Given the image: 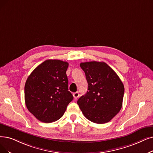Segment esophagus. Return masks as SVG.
<instances>
[{
  "label": "esophagus",
  "mask_w": 153,
  "mask_h": 153,
  "mask_svg": "<svg viewBox=\"0 0 153 153\" xmlns=\"http://www.w3.org/2000/svg\"><path fill=\"white\" fill-rule=\"evenodd\" d=\"M73 97H74L75 99H77L78 97H79V95H80V94H79L78 92H75V93L73 94Z\"/></svg>",
  "instance_id": "34e87169"
}]
</instances>
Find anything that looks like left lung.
<instances>
[{
	"label": "left lung",
	"instance_id": "obj_1",
	"mask_svg": "<svg viewBox=\"0 0 153 153\" xmlns=\"http://www.w3.org/2000/svg\"><path fill=\"white\" fill-rule=\"evenodd\" d=\"M88 82V91L77 101L84 116L97 124L109 122L123 105L124 85L119 76L104 62L80 63Z\"/></svg>",
	"mask_w": 153,
	"mask_h": 153
}]
</instances>
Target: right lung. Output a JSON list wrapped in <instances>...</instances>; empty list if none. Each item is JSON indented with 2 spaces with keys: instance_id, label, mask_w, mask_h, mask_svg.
<instances>
[{
  "instance_id": "add662e5",
  "label": "right lung",
  "mask_w": 153,
  "mask_h": 153,
  "mask_svg": "<svg viewBox=\"0 0 153 153\" xmlns=\"http://www.w3.org/2000/svg\"><path fill=\"white\" fill-rule=\"evenodd\" d=\"M68 63L47 59L28 76L24 87V99L28 111L45 123L62 117L73 97L68 91L66 70Z\"/></svg>"
}]
</instances>
